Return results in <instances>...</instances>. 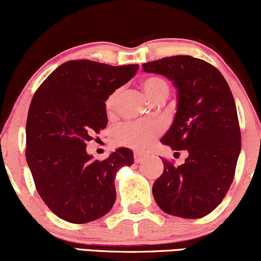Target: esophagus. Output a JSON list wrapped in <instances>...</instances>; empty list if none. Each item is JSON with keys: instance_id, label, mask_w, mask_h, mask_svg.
Masks as SVG:
<instances>
[{"instance_id": "obj_1", "label": "esophagus", "mask_w": 261, "mask_h": 261, "mask_svg": "<svg viewBox=\"0 0 261 261\" xmlns=\"http://www.w3.org/2000/svg\"><path fill=\"white\" fill-rule=\"evenodd\" d=\"M144 158H145L144 153H141V152H134V160H135V163H137V164L142 162V160H144Z\"/></svg>"}]
</instances>
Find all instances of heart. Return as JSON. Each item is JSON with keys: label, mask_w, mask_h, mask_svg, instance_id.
<instances>
[{"label": "heart", "mask_w": 261, "mask_h": 261, "mask_svg": "<svg viewBox=\"0 0 261 261\" xmlns=\"http://www.w3.org/2000/svg\"><path fill=\"white\" fill-rule=\"evenodd\" d=\"M141 87L152 101L165 99L169 95V84L160 77H147L141 82ZM121 90L113 91L106 99V110L108 114L115 112L117 101L120 98ZM158 123L148 122H128L120 126L116 130V140L119 144L134 149H145L154 141L156 135L160 133Z\"/></svg>", "instance_id": "1"}]
</instances>
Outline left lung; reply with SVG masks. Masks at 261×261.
I'll use <instances>...</instances> for the list:
<instances>
[{
	"label": "left lung",
	"instance_id": "left-lung-1",
	"mask_svg": "<svg viewBox=\"0 0 261 261\" xmlns=\"http://www.w3.org/2000/svg\"><path fill=\"white\" fill-rule=\"evenodd\" d=\"M177 89V112L162 142L187 151L180 166L164 159L152 188L159 208L169 215L199 219L222 202L233 181L241 151L237 107L222 73L204 60L173 56L142 64Z\"/></svg>",
	"mask_w": 261,
	"mask_h": 261
}]
</instances>
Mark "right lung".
Here are the masks:
<instances>
[{"mask_svg": "<svg viewBox=\"0 0 261 261\" xmlns=\"http://www.w3.org/2000/svg\"><path fill=\"white\" fill-rule=\"evenodd\" d=\"M138 69V64L70 60L35 91L26 123V159L42 201L62 220L88 223L113 208L116 172L134 163L133 152L120 147L99 162L87 153V142L108 123L107 97Z\"/></svg>", "mask_w": 261, "mask_h": 261, "instance_id": "right-lung-1", "label": "right lung"}]
</instances>
